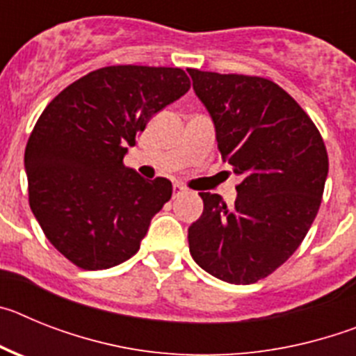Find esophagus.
Returning <instances> with one entry per match:
<instances>
[{
  "mask_svg": "<svg viewBox=\"0 0 356 356\" xmlns=\"http://www.w3.org/2000/svg\"><path fill=\"white\" fill-rule=\"evenodd\" d=\"M185 193H187V188H185L184 185H180V184L172 185V197H178Z\"/></svg>",
  "mask_w": 356,
  "mask_h": 356,
  "instance_id": "esophagus-1",
  "label": "esophagus"
}]
</instances>
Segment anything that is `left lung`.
Returning <instances> with one entry per match:
<instances>
[{
	"label": "left lung",
	"mask_w": 356,
	"mask_h": 356,
	"mask_svg": "<svg viewBox=\"0 0 356 356\" xmlns=\"http://www.w3.org/2000/svg\"><path fill=\"white\" fill-rule=\"evenodd\" d=\"M209 110L225 162L241 176L232 207L200 193L188 226L194 262L228 284H254L298 250L312 226L328 176L319 130L271 80L187 69Z\"/></svg>",
	"instance_id": "1"
}]
</instances>
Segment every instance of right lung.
I'll return each mask as SVG.
<instances>
[{
  "instance_id": "obj_1",
  "label": "right lung",
  "mask_w": 356,
  "mask_h": 356,
  "mask_svg": "<svg viewBox=\"0 0 356 356\" xmlns=\"http://www.w3.org/2000/svg\"><path fill=\"white\" fill-rule=\"evenodd\" d=\"M188 89L184 69L110 65L65 87L44 108L24 151L30 207L72 264L97 271L139 251L172 185L146 180L122 159L147 121Z\"/></svg>"
}]
</instances>
